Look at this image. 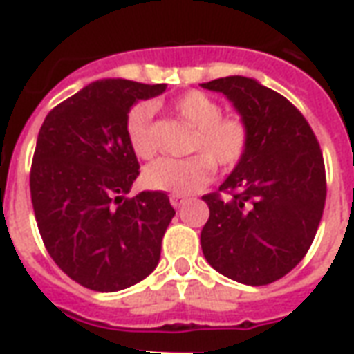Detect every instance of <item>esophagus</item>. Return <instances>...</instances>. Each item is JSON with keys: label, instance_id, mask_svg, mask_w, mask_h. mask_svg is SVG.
I'll return each mask as SVG.
<instances>
[{"label": "esophagus", "instance_id": "obj_1", "mask_svg": "<svg viewBox=\"0 0 354 354\" xmlns=\"http://www.w3.org/2000/svg\"><path fill=\"white\" fill-rule=\"evenodd\" d=\"M185 203H187V199H185V197H182V195H170V205H172L174 208L184 207Z\"/></svg>", "mask_w": 354, "mask_h": 354}]
</instances>
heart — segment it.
<instances>
[{"label": "heart", "instance_id": "b5f03b06", "mask_svg": "<svg viewBox=\"0 0 354 354\" xmlns=\"http://www.w3.org/2000/svg\"><path fill=\"white\" fill-rule=\"evenodd\" d=\"M172 113L195 129L192 140L193 157L159 159L149 165L144 180L151 189L172 195H193L214 178V165L230 172L243 161L250 131L243 117L222 115L220 102L212 96L189 91L172 100ZM127 138L140 159H153L157 153L155 138V108L149 102H140L127 115Z\"/></svg>", "mask_w": 354, "mask_h": 354}]
</instances>
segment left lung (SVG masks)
I'll return each instance as SVG.
<instances>
[{"instance_id": "8db88e82", "label": "left lung", "mask_w": 354, "mask_h": 354, "mask_svg": "<svg viewBox=\"0 0 354 354\" xmlns=\"http://www.w3.org/2000/svg\"><path fill=\"white\" fill-rule=\"evenodd\" d=\"M250 131L243 161L220 193L203 197L210 216L201 231L203 254L227 279L263 286L304 260L319 230L326 174L315 132L284 96L243 75L208 81Z\"/></svg>"}]
</instances>
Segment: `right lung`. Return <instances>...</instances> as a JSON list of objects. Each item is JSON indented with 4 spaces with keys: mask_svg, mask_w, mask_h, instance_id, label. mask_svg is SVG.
<instances>
[{
    "mask_svg": "<svg viewBox=\"0 0 354 354\" xmlns=\"http://www.w3.org/2000/svg\"><path fill=\"white\" fill-rule=\"evenodd\" d=\"M165 91L162 83L94 81L50 109L39 129L30 172L35 222L50 258L85 288H129L159 263L176 212L162 192L124 197L140 174L127 115Z\"/></svg>",
    "mask_w": 354,
    "mask_h": 354,
    "instance_id": "right-lung-1",
    "label": "right lung"
}]
</instances>
